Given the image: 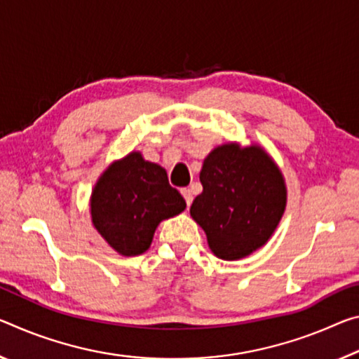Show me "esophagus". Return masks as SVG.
Wrapping results in <instances>:
<instances>
[{
  "label": "esophagus",
  "instance_id": "1",
  "mask_svg": "<svg viewBox=\"0 0 359 359\" xmlns=\"http://www.w3.org/2000/svg\"><path fill=\"white\" fill-rule=\"evenodd\" d=\"M182 195H184V198H185L187 206H190L191 201H193V193H191V190H190V189H182Z\"/></svg>",
  "mask_w": 359,
  "mask_h": 359
}]
</instances>
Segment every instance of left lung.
Returning <instances> with one entry per match:
<instances>
[{
    "mask_svg": "<svg viewBox=\"0 0 359 359\" xmlns=\"http://www.w3.org/2000/svg\"><path fill=\"white\" fill-rule=\"evenodd\" d=\"M203 193L190 208L219 259L246 257L270 240L286 208V187L260 147L222 145L204 159Z\"/></svg>",
    "mask_w": 359,
    "mask_h": 359,
    "instance_id": "obj_1",
    "label": "left lung"
}]
</instances>
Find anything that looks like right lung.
<instances>
[{
    "label": "right lung",
    "instance_id": "obj_1",
    "mask_svg": "<svg viewBox=\"0 0 359 359\" xmlns=\"http://www.w3.org/2000/svg\"><path fill=\"white\" fill-rule=\"evenodd\" d=\"M185 206L180 193L169 185L166 170L133 151L102 174L90 198V215L116 252L139 255L150 248L159 222Z\"/></svg>",
    "mask_w": 359,
    "mask_h": 359
}]
</instances>
